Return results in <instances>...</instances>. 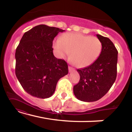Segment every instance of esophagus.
Masks as SVG:
<instances>
[{"label":"esophagus","instance_id":"34e87169","mask_svg":"<svg viewBox=\"0 0 132 132\" xmlns=\"http://www.w3.org/2000/svg\"><path fill=\"white\" fill-rule=\"evenodd\" d=\"M68 69H69V72H72V71H75V68H73L72 67H71V66H69V68H68Z\"/></svg>","mask_w":132,"mask_h":132}]
</instances>
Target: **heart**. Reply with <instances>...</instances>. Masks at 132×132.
<instances>
[{
    "label": "heart",
    "mask_w": 132,
    "mask_h": 132,
    "mask_svg": "<svg viewBox=\"0 0 132 132\" xmlns=\"http://www.w3.org/2000/svg\"><path fill=\"white\" fill-rule=\"evenodd\" d=\"M53 47L60 57L71 53V61L78 68H84L93 63L101 53L102 45L98 38L79 33H70L56 39Z\"/></svg>",
    "instance_id": "b5f03b06"
}]
</instances>
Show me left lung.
Returning <instances> with one entry per match:
<instances>
[{"label": "left lung", "instance_id": "1", "mask_svg": "<svg viewBox=\"0 0 132 132\" xmlns=\"http://www.w3.org/2000/svg\"><path fill=\"white\" fill-rule=\"evenodd\" d=\"M102 45L101 53L95 61L84 68L78 69V84L73 87L76 98L84 102L101 99L111 88L117 77L118 51L109 38L97 35Z\"/></svg>", "mask_w": 132, "mask_h": 132}]
</instances>
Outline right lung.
Here are the masks:
<instances>
[{"instance_id": "1", "label": "right lung", "mask_w": 132, "mask_h": 132, "mask_svg": "<svg viewBox=\"0 0 132 132\" xmlns=\"http://www.w3.org/2000/svg\"><path fill=\"white\" fill-rule=\"evenodd\" d=\"M64 30L39 25L25 32L15 51V75L27 93L40 99L54 94L57 81L68 75L64 60L53 54V41Z\"/></svg>"}]
</instances>
